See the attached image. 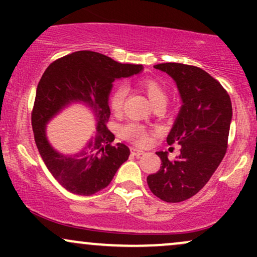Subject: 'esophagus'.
<instances>
[{
    "label": "esophagus",
    "instance_id": "esophagus-1",
    "mask_svg": "<svg viewBox=\"0 0 257 257\" xmlns=\"http://www.w3.org/2000/svg\"><path fill=\"white\" fill-rule=\"evenodd\" d=\"M131 151H132V155L133 156H137V157H140V156L145 155V151H143V150L135 149V147H132Z\"/></svg>",
    "mask_w": 257,
    "mask_h": 257
}]
</instances>
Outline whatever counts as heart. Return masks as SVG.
Returning a JSON list of instances; mask_svg holds the SVG:
<instances>
[{
	"mask_svg": "<svg viewBox=\"0 0 257 257\" xmlns=\"http://www.w3.org/2000/svg\"><path fill=\"white\" fill-rule=\"evenodd\" d=\"M139 88L147 96L152 106L158 104H166L167 93L164 87L158 81L153 78H144L139 81ZM128 90L124 85L119 84L112 89L108 96V106L113 113L118 114L123 108V104L126 98ZM120 135L124 139H128L137 145H146L149 143V133L144 126L139 124H125L119 129Z\"/></svg>",
	"mask_w": 257,
	"mask_h": 257,
	"instance_id": "b5f03b06",
	"label": "heart"
}]
</instances>
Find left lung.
I'll use <instances>...</instances> for the list:
<instances>
[{"mask_svg":"<svg viewBox=\"0 0 257 257\" xmlns=\"http://www.w3.org/2000/svg\"><path fill=\"white\" fill-rule=\"evenodd\" d=\"M155 69L168 73L178 87L182 105L167 143L181 150L174 161L168 152H156L161 169L147 176V185L158 198L178 203L198 193L225 157L232 104L222 85L199 67L166 63Z\"/></svg>","mask_w":257,"mask_h":257,"instance_id":"left-lung-1","label":"left lung"}]
</instances>
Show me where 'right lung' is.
<instances>
[{
    "instance_id": "obj_1",
    "label": "right lung",
    "mask_w": 257,
    "mask_h": 257,
    "mask_svg": "<svg viewBox=\"0 0 257 257\" xmlns=\"http://www.w3.org/2000/svg\"><path fill=\"white\" fill-rule=\"evenodd\" d=\"M143 65L120 64L96 52L79 51L52 63L38 82L31 114L35 143L54 179L79 196H90L112 181L131 151L124 144L113 145L114 135L106 123L110 118V96L116 79L143 71ZM71 103H83L93 112L97 132L81 152L64 155L48 141L49 120Z\"/></svg>"
}]
</instances>
